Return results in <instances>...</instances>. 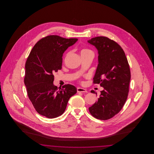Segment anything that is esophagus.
<instances>
[{
	"instance_id": "34e87169",
	"label": "esophagus",
	"mask_w": 154,
	"mask_h": 154,
	"mask_svg": "<svg viewBox=\"0 0 154 154\" xmlns=\"http://www.w3.org/2000/svg\"><path fill=\"white\" fill-rule=\"evenodd\" d=\"M77 92H82V93L87 92V91L85 89H84V88H80V87L77 88Z\"/></svg>"
}]
</instances>
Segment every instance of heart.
Returning a JSON list of instances; mask_svg holds the SVG:
<instances>
[{"mask_svg": "<svg viewBox=\"0 0 154 154\" xmlns=\"http://www.w3.org/2000/svg\"><path fill=\"white\" fill-rule=\"evenodd\" d=\"M87 51H90L89 50H88V49H84V50H82L81 51V52H84Z\"/></svg>", "mask_w": 154, "mask_h": 154, "instance_id": "obj_1", "label": "heart"}]
</instances>
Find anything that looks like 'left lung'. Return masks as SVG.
<instances>
[{"mask_svg":"<svg viewBox=\"0 0 154 154\" xmlns=\"http://www.w3.org/2000/svg\"><path fill=\"white\" fill-rule=\"evenodd\" d=\"M88 42L95 46L99 54L93 83L100 84L104 88L89 111L96 118L107 120L117 114L126 102L131 77L130 67L124 51L115 41L98 36ZM91 92L97 95L94 91Z\"/></svg>","mask_w":154,"mask_h":154,"instance_id":"left-lung-1","label":"left lung"}]
</instances>
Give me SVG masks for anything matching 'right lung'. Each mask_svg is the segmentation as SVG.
<instances>
[{"instance_id": "right-lung-1", "label": "right lung", "mask_w": 154, "mask_h": 154, "mask_svg": "<svg viewBox=\"0 0 154 154\" xmlns=\"http://www.w3.org/2000/svg\"><path fill=\"white\" fill-rule=\"evenodd\" d=\"M77 40L45 37L37 42L26 59L24 83L28 96L37 112L45 117L61 116L69 99L77 93L74 85L66 84L59 89L53 82L54 73L62 69L63 54Z\"/></svg>"}]
</instances>
